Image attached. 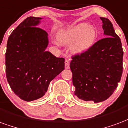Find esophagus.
I'll return each instance as SVG.
<instances>
[{"instance_id":"34e87169","label":"esophagus","mask_w":128,"mask_h":128,"mask_svg":"<svg viewBox=\"0 0 128 128\" xmlns=\"http://www.w3.org/2000/svg\"><path fill=\"white\" fill-rule=\"evenodd\" d=\"M64 64H65V68L66 69H68L70 68V61H69L68 60H65Z\"/></svg>"}]
</instances>
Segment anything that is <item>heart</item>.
Returning a JSON list of instances; mask_svg holds the SVG:
<instances>
[{
  "instance_id": "heart-1",
  "label": "heart",
  "mask_w": 128,
  "mask_h": 128,
  "mask_svg": "<svg viewBox=\"0 0 128 128\" xmlns=\"http://www.w3.org/2000/svg\"><path fill=\"white\" fill-rule=\"evenodd\" d=\"M96 38L95 28L84 23L58 33V38L62 44L68 45L73 42L70 49L75 54H81L90 50L95 43Z\"/></svg>"
}]
</instances>
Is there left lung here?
<instances>
[{"mask_svg":"<svg viewBox=\"0 0 128 128\" xmlns=\"http://www.w3.org/2000/svg\"><path fill=\"white\" fill-rule=\"evenodd\" d=\"M106 37L95 42L90 50L72 56L74 95L84 101H104L112 95L123 72L124 52L120 38L110 21L100 18Z\"/></svg>","mask_w":128,"mask_h":128,"instance_id":"8db88e82","label":"left lung"}]
</instances>
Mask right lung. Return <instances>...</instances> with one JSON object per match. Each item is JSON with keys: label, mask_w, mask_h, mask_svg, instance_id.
<instances>
[{"label": "right lung", "mask_w": 128, "mask_h": 128, "mask_svg": "<svg viewBox=\"0 0 128 128\" xmlns=\"http://www.w3.org/2000/svg\"><path fill=\"white\" fill-rule=\"evenodd\" d=\"M41 19L27 18L11 32L6 44L7 81L14 93L27 102L42 97L50 82L64 69V58L45 51L48 34L36 27Z\"/></svg>", "instance_id": "right-lung-1"}]
</instances>
